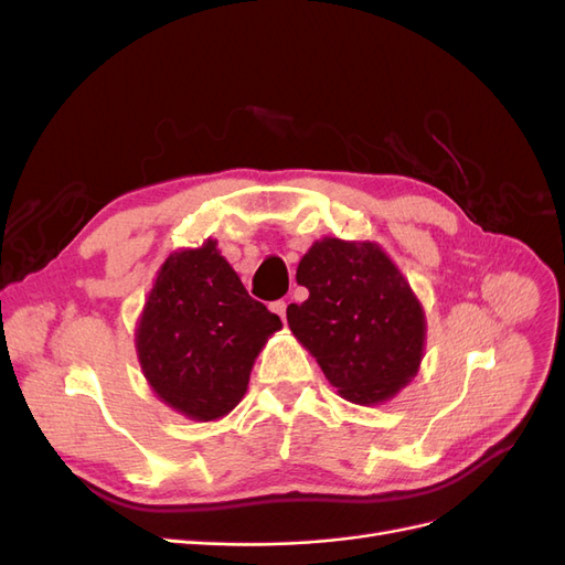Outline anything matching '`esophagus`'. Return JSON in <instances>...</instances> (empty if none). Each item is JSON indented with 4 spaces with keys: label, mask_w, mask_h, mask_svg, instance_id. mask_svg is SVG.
<instances>
[{
    "label": "esophagus",
    "mask_w": 565,
    "mask_h": 565,
    "mask_svg": "<svg viewBox=\"0 0 565 565\" xmlns=\"http://www.w3.org/2000/svg\"><path fill=\"white\" fill-rule=\"evenodd\" d=\"M270 311L276 313V316H280V320H285V318H287V303H285L282 299L273 301V303H270Z\"/></svg>",
    "instance_id": "obj_1"
}]
</instances>
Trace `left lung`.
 <instances>
[{
    "label": "left lung",
    "mask_w": 565,
    "mask_h": 565,
    "mask_svg": "<svg viewBox=\"0 0 565 565\" xmlns=\"http://www.w3.org/2000/svg\"><path fill=\"white\" fill-rule=\"evenodd\" d=\"M297 282L309 299L287 306L289 330L341 398L382 405L417 377L424 306L377 243L320 237L301 256Z\"/></svg>",
    "instance_id": "1"
}]
</instances>
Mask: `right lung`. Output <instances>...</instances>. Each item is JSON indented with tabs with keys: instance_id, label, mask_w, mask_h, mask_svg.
<instances>
[{
	"instance_id": "1",
	"label": "right lung",
	"mask_w": 565,
	"mask_h": 565,
	"mask_svg": "<svg viewBox=\"0 0 565 565\" xmlns=\"http://www.w3.org/2000/svg\"><path fill=\"white\" fill-rule=\"evenodd\" d=\"M280 328L207 237L169 252L134 347L150 391L167 407L191 422H216L245 398L254 361Z\"/></svg>"
}]
</instances>
